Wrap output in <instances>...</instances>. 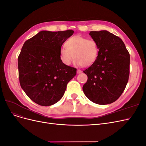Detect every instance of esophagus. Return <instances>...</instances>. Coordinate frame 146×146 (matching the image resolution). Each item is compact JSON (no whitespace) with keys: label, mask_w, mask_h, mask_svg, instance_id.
Masks as SVG:
<instances>
[{"label":"esophagus","mask_w":146,"mask_h":146,"mask_svg":"<svg viewBox=\"0 0 146 146\" xmlns=\"http://www.w3.org/2000/svg\"><path fill=\"white\" fill-rule=\"evenodd\" d=\"M77 74H80V73L82 72V70H81L80 69H77Z\"/></svg>","instance_id":"1"}]
</instances>
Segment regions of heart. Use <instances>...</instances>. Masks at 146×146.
Listing matches in <instances>:
<instances>
[{"instance_id":"obj_1","label":"heart","mask_w":146,"mask_h":146,"mask_svg":"<svg viewBox=\"0 0 146 146\" xmlns=\"http://www.w3.org/2000/svg\"><path fill=\"white\" fill-rule=\"evenodd\" d=\"M65 46L60 48V58L66 66L71 64L74 58L77 64L87 67L93 64L98 58V46L93 39L76 35L66 41Z\"/></svg>"}]
</instances>
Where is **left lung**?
Segmentation results:
<instances>
[{"label":"left lung","mask_w":146,"mask_h":146,"mask_svg":"<svg viewBox=\"0 0 146 146\" xmlns=\"http://www.w3.org/2000/svg\"><path fill=\"white\" fill-rule=\"evenodd\" d=\"M90 35L99 50L95 62L83 70L88 80L83 91L92 102L111 104L121 96L129 81V52L122 39L108 31H91Z\"/></svg>","instance_id":"1"}]
</instances>
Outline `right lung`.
<instances>
[{"label": "right lung", "instance_id": "right-lung-1", "mask_svg": "<svg viewBox=\"0 0 146 146\" xmlns=\"http://www.w3.org/2000/svg\"><path fill=\"white\" fill-rule=\"evenodd\" d=\"M74 31H41L26 41L18 56L21 88L29 98L41 106H50L63 96L77 69L64 64L60 50Z\"/></svg>", "mask_w": 146, "mask_h": 146}]
</instances>
